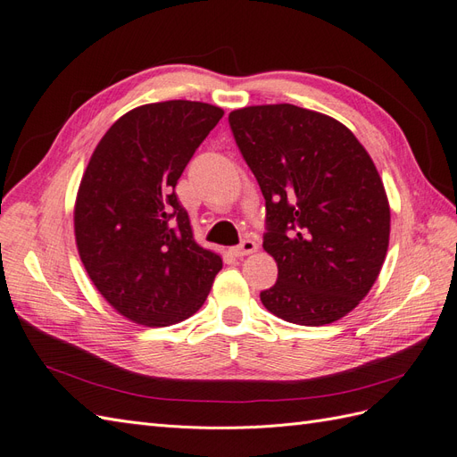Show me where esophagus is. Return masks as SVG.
Masks as SVG:
<instances>
[{
  "label": "esophagus",
  "mask_w": 457,
  "mask_h": 457,
  "mask_svg": "<svg viewBox=\"0 0 457 457\" xmlns=\"http://www.w3.org/2000/svg\"><path fill=\"white\" fill-rule=\"evenodd\" d=\"M258 245L253 239H243L237 246H231V254L233 256H246V254H253L256 253Z\"/></svg>",
  "instance_id": "1"
}]
</instances>
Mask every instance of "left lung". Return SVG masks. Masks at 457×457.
<instances>
[{
  "label": "left lung",
  "instance_id": "obj_1",
  "mask_svg": "<svg viewBox=\"0 0 457 457\" xmlns=\"http://www.w3.org/2000/svg\"><path fill=\"white\" fill-rule=\"evenodd\" d=\"M229 126L266 199L262 246L278 262L260 301L296 325L341 320L388 249L390 208L371 156L345 124L289 103L231 111Z\"/></svg>",
  "mask_w": 457,
  "mask_h": 457
}]
</instances>
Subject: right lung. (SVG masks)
<instances>
[{"mask_svg":"<svg viewBox=\"0 0 457 457\" xmlns=\"http://www.w3.org/2000/svg\"><path fill=\"white\" fill-rule=\"evenodd\" d=\"M224 111L199 101L141 105L91 154L74 204L80 260L105 301L139 325L166 328L197 312L221 258L195 243L176 184Z\"/></svg>","mask_w":457,"mask_h":457,"instance_id":"right-lung-1","label":"right lung"}]
</instances>
